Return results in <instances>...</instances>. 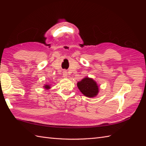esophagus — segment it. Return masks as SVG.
I'll return each instance as SVG.
<instances>
[{"instance_id":"1","label":"esophagus","mask_w":146,"mask_h":146,"mask_svg":"<svg viewBox=\"0 0 146 146\" xmlns=\"http://www.w3.org/2000/svg\"><path fill=\"white\" fill-rule=\"evenodd\" d=\"M63 76L64 78H67L68 77V72L65 70H63Z\"/></svg>"}]
</instances>
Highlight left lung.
<instances>
[{
	"mask_svg": "<svg viewBox=\"0 0 146 146\" xmlns=\"http://www.w3.org/2000/svg\"><path fill=\"white\" fill-rule=\"evenodd\" d=\"M77 87L82 93L87 98H94L99 92V85L92 78L84 77L77 83Z\"/></svg>",
	"mask_w": 146,
	"mask_h": 146,
	"instance_id": "left-lung-1",
	"label": "left lung"
}]
</instances>
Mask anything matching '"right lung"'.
I'll return each instance as SVG.
<instances>
[{"instance_id":"right-lung-1","label":"right lung","mask_w":146,"mask_h":146,"mask_svg":"<svg viewBox=\"0 0 146 146\" xmlns=\"http://www.w3.org/2000/svg\"><path fill=\"white\" fill-rule=\"evenodd\" d=\"M43 88H44L46 90H49V89H50V88H51L50 85H48V84H45V85L43 86Z\"/></svg>"}]
</instances>
